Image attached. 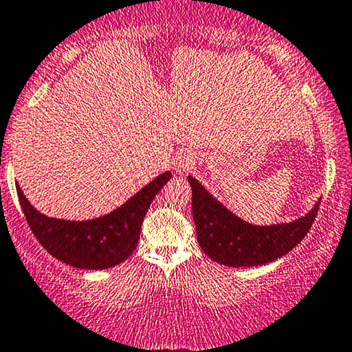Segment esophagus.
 <instances>
[{"instance_id":"obj_1","label":"esophagus","mask_w":352,"mask_h":352,"mask_svg":"<svg viewBox=\"0 0 352 352\" xmlns=\"http://www.w3.org/2000/svg\"><path fill=\"white\" fill-rule=\"evenodd\" d=\"M173 167H175V170L179 173H186L195 167V161L190 154L180 153L175 155V159H173Z\"/></svg>"}]
</instances>
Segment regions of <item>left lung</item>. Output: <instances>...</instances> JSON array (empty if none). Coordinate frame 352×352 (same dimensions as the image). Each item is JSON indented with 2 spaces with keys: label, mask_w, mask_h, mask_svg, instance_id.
Returning <instances> with one entry per match:
<instances>
[{
  "label": "left lung",
  "mask_w": 352,
  "mask_h": 352,
  "mask_svg": "<svg viewBox=\"0 0 352 352\" xmlns=\"http://www.w3.org/2000/svg\"><path fill=\"white\" fill-rule=\"evenodd\" d=\"M188 182L199 247L216 263L234 268L271 263L291 252L312 228L322 201L292 222L255 226L230 212L195 177Z\"/></svg>",
  "instance_id": "8db88e82"
}]
</instances>
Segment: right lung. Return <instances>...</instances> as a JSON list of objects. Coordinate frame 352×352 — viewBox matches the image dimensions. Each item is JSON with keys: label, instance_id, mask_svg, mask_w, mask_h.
I'll return each mask as SVG.
<instances>
[{"label": "right lung", "instance_id": "obj_1", "mask_svg": "<svg viewBox=\"0 0 352 352\" xmlns=\"http://www.w3.org/2000/svg\"><path fill=\"white\" fill-rule=\"evenodd\" d=\"M170 177L161 173L115 211L91 221L48 217L29 203L19 185L16 190L30 230L50 255L74 268L107 270L135 252L146 212Z\"/></svg>", "mask_w": 352, "mask_h": 352}]
</instances>
